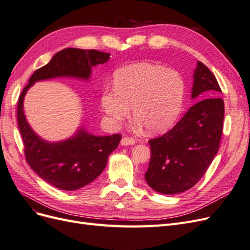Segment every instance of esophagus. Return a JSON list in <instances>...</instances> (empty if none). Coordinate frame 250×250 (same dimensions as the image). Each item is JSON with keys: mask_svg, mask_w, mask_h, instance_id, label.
<instances>
[{"mask_svg": "<svg viewBox=\"0 0 250 250\" xmlns=\"http://www.w3.org/2000/svg\"><path fill=\"white\" fill-rule=\"evenodd\" d=\"M134 143H135V140L133 138H129V137H123L122 140H121V145L122 146L133 145Z\"/></svg>", "mask_w": 250, "mask_h": 250, "instance_id": "esophagus-1", "label": "esophagus"}]
</instances>
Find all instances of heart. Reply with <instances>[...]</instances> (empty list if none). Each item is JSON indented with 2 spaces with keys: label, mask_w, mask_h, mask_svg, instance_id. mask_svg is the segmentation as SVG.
<instances>
[{
  "label": "heart",
  "mask_w": 250,
  "mask_h": 250,
  "mask_svg": "<svg viewBox=\"0 0 250 250\" xmlns=\"http://www.w3.org/2000/svg\"><path fill=\"white\" fill-rule=\"evenodd\" d=\"M186 83L175 70L154 63L127 65L115 76V88L101 95V107L109 122L118 124L132 113L149 133H161L178 119L185 99Z\"/></svg>",
  "instance_id": "1"
}]
</instances>
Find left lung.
Returning a JSON list of instances; mask_svg holds the SVG:
<instances>
[{
    "instance_id": "left-lung-1",
    "label": "left lung",
    "mask_w": 250,
    "mask_h": 250,
    "mask_svg": "<svg viewBox=\"0 0 250 250\" xmlns=\"http://www.w3.org/2000/svg\"><path fill=\"white\" fill-rule=\"evenodd\" d=\"M221 88L207 65L197 62L192 98L203 99L188 110L162 137L149 140L151 157L147 184L162 194H177L194 187L216 156L223 128Z\"/></svg>"
}]
</instances>
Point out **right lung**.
<instances>
[{"instance_id": "right-lung-1", "label": "right lung", "mask_w": 250, "mask_h": 250, "mask_svg": "<svg viewBox=\"0 0 250 250\" xmlns=\"http://www.w3.org/2000/svg\"><path fill=\"white\" fill-rule=\"evenodd\" d=\"M109 57V53L97 50L63 49L56 53L48 64L33 73L20 95L18 125L26 161L41 178L60 190L74 191L95 180L103 172L109 154L117 149L122 135L97 137L80 128L74 137L65 141H44L31 129L25 118L22 107L25 95L36 81L56 77L87 80L92 66L106 62Z\"/></svg>"}]
</instances>
